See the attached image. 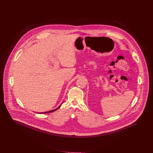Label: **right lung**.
<instances>
[{"label":"right lung","instance_id":"1","mask_svg":"<svg viewBox=\"0 0 153 153\" xmlns=\"http://www.w3.org/2000/svg\"><path fill=\"white\" fill-rule=\"evenodd\" d=\"M61 105H62V104L59 106V107H58L57 108H56L55 109H54V110H50V111H45V112H43V113H40V114H43V113H51V112H53L54 111H56V110H58L59 108H60L61 106Z\"/></svg>","mask_w":153,"mask_h":153}]
</instances>
